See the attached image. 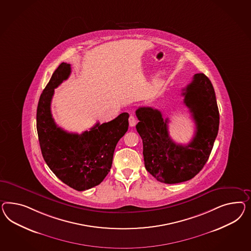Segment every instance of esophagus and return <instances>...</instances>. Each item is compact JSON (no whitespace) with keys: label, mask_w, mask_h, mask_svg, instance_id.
Masks as SVG:
<instances>
[{"label":"esophagus","mask_w":251,"mask_h":251,"mask_svg":"<svg viewBox=\"0 0 251 251\" xmlns=\"http://www.w3.org/2000/svg\"><path fill=\"white\" fill-rule=\"evenodd\" d=\"M129 123L130 127H134L137 123V119L134 115H130L129 118Z\"/></svg>","instance_id":"1"}]
</instances>
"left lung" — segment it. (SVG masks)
I'll return each mask as SVG.
<instances>
[{
	"label": "left lung",
	"instance_id": "obj_1",
	"mask_svg": "<svg viewBox=\"0 0 251 251\" xmlns=\"http://www.w3.org/2000/svg\"><path fill=\"white\" fill-rule=\"evenodd\" d=\"M183 91V103L196 123L195 136L186 145L171 139L169 121L163 120L160 110L151 107L136 110L145 168L161 183H182L196 176L207 162L218 132L219 111L209 78L196 74Z\"/></svg>",
	"mask_w": 251,
	"mask_h": 251
}]
</instances>
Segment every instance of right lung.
<instances>
[{
	"instance_id": "obj_1",
	"label": "right lung",
	"mask_w": 251,
	"mask_h": 251,
	"mask_svg": "<svg viewBox=\"0 0 251 251\" xmlns=\"http://www.w3.org/2000/svg\"><path fill=\"white\" fill-rule=\"evenodd\" d=\"M70 64L61 63L41 94L36 111V129L45 162L55 176L77 191L100 184L111 168L116 145L129 127L123 112L111 122L100 124L81 134L58 127L51 113L54 88L67 80Z\"/></svg>"
}]
</instances>
